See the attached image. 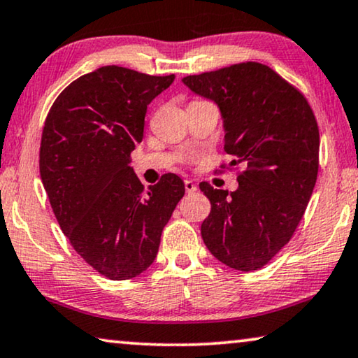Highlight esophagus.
I'll list each match as a JSON object with an SVG mask.
<instances>
[{
	"instance_id": "esophagus-1",
	"label": "esophagus",
	"mask_w": 358,
	"mask_h": 358,
	"mask_svg": "<svg viewBox=\"0 0 358 358\" xmlns=\"http://www.w3.org/2000/svg\"><path fill=\"white\" fill-rule=\"evenodd\" d=\"M185 189H186V193H194V191L197 189V186L193 180H185Z\"/></svg>"
}]
</instances>
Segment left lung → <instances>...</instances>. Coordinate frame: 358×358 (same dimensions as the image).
Here are the masks:
<instances>
[{"label":"left lung","instance_id":"left-lung-1","mask_svg":"<svg viewBox=\"0 0 358 358\" xmlns=\"http://www.w3.org/2000/svg\"><path fill=\"white\" fill-rule=\"evenodd\" d=\"M194 93L215 101L225 125L222 169L236 173L238 189L202 181L210 201L202 222L204 244L230 268H262L289 243L318 175L320 131L306 96L260 62H239L183 78Z\"/></svg>","mask_w":358,"mask_h":358}]
</instances>
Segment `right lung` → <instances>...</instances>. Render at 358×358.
<instances>
[{
    "label": "right lung",
    "mask_w": 358,
    "mask_h": 358,
    "mask_svg": "<svg viewBox=\"0 0 358 358\" xmlns=\"http://www.w3.org/2000/svg\"><path fill=\"white\" fill-rule=\"evenodd\" d=\"M173 80L106 66L69 85L46 115L43 186L72 248L108 280H131L154 262L185 194L178 175L145 189L130 167L148 104Z\"/></svg>",
    "instance_id": "add662e5"
}]
</instances>
